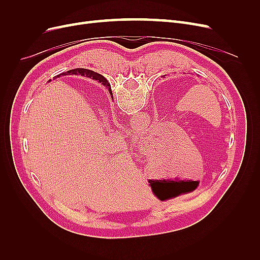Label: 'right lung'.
<instances>
[{"mask_svg": "<svg viewBox=\"0 0 260 260\" xmlns=\"http://www.w3.org/2000/svg\"><path fill=\"white\" fill-rule=\"evenodd\" d=\"M67 74H79V75H81V76H86V77H90V78H92V79H95V80H99L100 82H102L103 83L104 85H106V86H108V91H109V93H111V95H113V93H112V89H111V85H109L108 83H107V80L105 79V78L102 76V75H100V74H96V73H94V72H92V70H89V69H83V68H77V69H73V70H68L67 72ZM67 74H60V75H67ZM60 75H58V76H56V77H59Z\"/></svg>", "mask_w": 260, "mask_h": 260, "instance_id": "add662e5", "label": "right lung"}]
</instances>
